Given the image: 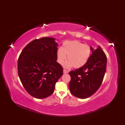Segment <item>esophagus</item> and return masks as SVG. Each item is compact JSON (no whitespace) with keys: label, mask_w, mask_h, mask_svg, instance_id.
Here are the masks:
<instances>
[{"label":"esophagus","mask_w":125,"mask_h":125,"mask_svg":"<svg viewBox=\"0 0 125 125\" xmlns=\"http://www.w3.org/2000/svg\"><path fill=\"white\" fill-rule=\"evenodd\" d=\"M63 73H68V71L67 70L63 69Z\"/></svg>","instance_id":"esophagus-1"}]
</instances>
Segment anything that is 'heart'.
I'll return each instance as SVG.
<instances>
[{
    "mask_svg": "<svg viewBox=\"0 0 125 125\" xmlns=\"http://www.w3.org/2000/svg\"><path fill=\"white\" fill-rule=\"evenodd\" d=\"M67 55L68 61L63 64L65 68L73 66V68L78 69L86 64L91 55V48L87 44L73 40L67 41L63 43L61 48L56 52L57 62L62 64Z\"/></svg>",
    "mask_w": 125,
    "mask_h": 125,
    "instance_id": "obj_1",
    "label": "heart"
}]
</instances>
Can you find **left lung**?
<instances>
[{"label":"left lung","mask_w":125,"mask_h":125,"mask_svg":"<svg viewBox=\"0 0 125 125\" xmlns=\"http://www.w3.org/2000/svg\"><path fill=\"white\" fill-rule=\"evenodd\" d=\"M90 48L92 54L86 64L69 73L71 77L70 91L74 96L81 99L88 98L97 91L106 69L107 57L101 47Z\"/></svg>","instance_id":"obj_1"}]
</instances>
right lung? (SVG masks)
I'll return each mask as SVG.
<instances>
[{"instance_id": "add662e5", "label": "right lung", "mask_w": 125, "mask_h": 125, "mask_svg": "<svg viewBox=\"0 0 125 125\" xmlns=\"http://www.w3.org/2000/svg\"><path fill=\"white\" fill-rule=\"evenodd\" d=\"M56 40L48 37L34 40L19 57V77L25 90L34 98L43 99L52 94L63 75L62 66L56 62Z\"/></svg>"}]
</instances>
